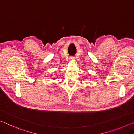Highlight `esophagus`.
Instances as JSON below:
<instances>
[{
    "label": "esophagus",
    "instance_id": "esophagus-1",
    "mask_svg": "<svg viewBox=\"0 0 134 134\" xmlns=\"http://www.w3.org/2000/svg\"><path fill=\"white\" fill-rule=\"evenodd\" d=\"M75 59V57H70V61H73V60H74Z\"/></svg>",
    "mask_w": 134,
    "mask_h": 134
}]
</instances>
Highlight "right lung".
<instances>
[{
  "mask_svg": "<svg viewBox=\"0 0 134 134\" xmlns=\"http://www.w3.org/2000/svg\"><path fill=\"white\" fill-rule=\"evenodd\" d=\"M54 79H54H56V78H55V77H54V79Z\"/></svg>",
  "mask_w": 134,
  "mask_h": 134,
  "instance_id": "add662e5",
  "label": "right lung"
}]
</instances>
